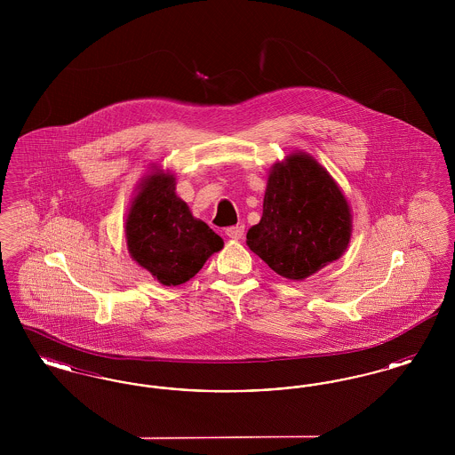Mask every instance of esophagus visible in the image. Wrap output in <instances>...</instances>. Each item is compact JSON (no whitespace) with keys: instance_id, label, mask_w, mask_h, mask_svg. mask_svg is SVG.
Instances as JSON below:
<instances>
[{"instance_id":"1","label":"esophagus","mask_w":455,"mask_h":455,"mask_svg":"<svg viewBox=\"0 0 455 455\" xmlns=\"http://www.w3.org/2000/svg\"><path fill=\"white\" fill-rule=\"evenodd\" d=\"M225 234H227V237L228 238L238 240V238H242V235H243V225H237V227H228V228L225 230Z\"/></svg>"}]
</instances>
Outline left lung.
I'll list each match as a JSON object with an SVG mask.
<instances>
[{
  "instance_id": "obj_1",
  "label": "left lung",
  "mask_w": 455,
  "mask_h": 455,
  "mask_svg": "<svg viewBox=\"0 0 455 455\" xmlns=\"http://www.w3.org/2000/svg\"><path fill=\"white\" fill-rule=\"evenodd\" d=\"M351 215L332 177L308 155L295 153L267 177L262 218L247 245L275 273L305 280L347 251Z\"/></svg>"
}]
</instances>
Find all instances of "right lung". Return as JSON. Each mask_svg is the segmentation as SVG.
I'll return each mask as SVG.
<instances>
[{
	"label": "right lung",
	"mask_w": 455,
	"mask_h": 455,
	"mask_svg": "<svg viewBox=\"0 0 455 455\" xmlns=\"http://www.w3.org/2000/svg\"><path fill=\"white\" fill-rule=\"evenodd\" d=\"M172 175L152 173L131 204L126 237L131 258L167 286L189 282L223 240L175 196Z\"/></svg>",
	"instance_id": "add662e5"
}]
</instances>
